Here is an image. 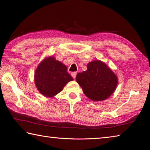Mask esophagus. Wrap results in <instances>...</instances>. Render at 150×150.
Instances as JSON below:
<instances>
[{
	"label": "esophagus",
	"instance_id": "34e87169",
	"mask_svg": "<svg viewBox=\"0 0 150 150\" xmlns=\"http://www.w3.org/2000/svg\"><path fill=\"white\" fill-rule=\"evenodd\" d=\"M76 74H77V72H72V73H71V76H72V78H73L74 79L76 78Z\"/></svg>",
	"mask_w": 150,
	"mask_h": 150
}]
</instances>
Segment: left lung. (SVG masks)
<instances>
[{
    "label": "left lung",
    "mask_w": 150,
    "mask_h": 150,
    "mask_svg": "<svg viewBox=\"0 0 150 150\" xmlns=\"http://www.w3.org/2000/svg\"><path fill=\"white\" fill-rule=\"evenodd\" d=\"M88 69L76 75V81L84 94L94 101L110 97L117 85L116 75L105 63L95 60L87 64Z\"/></svg>",
    "instance_id": "8db88e82"
}]
</instances>
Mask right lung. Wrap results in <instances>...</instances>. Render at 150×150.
Instances as JSON below:
<instances>
[{
    "label": "right lung",
    "mask_w": 150,
    "mask_h": 150,
    "mask_svg": "<svg viewBox=\"0 0 150 150\" xmlns=\"http://www.w3.org/2000/svg\"><path fill=\"white\" fill-rule=\"evenodd\" d=\"M67 69L64 64L54 57L45 58L35 72V84L39 91L48 98L60 93L68 82L73 81Z\"/></svg>",
    "instance_id": "obj_1"
}]
</instances>
